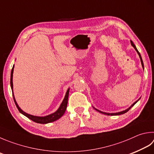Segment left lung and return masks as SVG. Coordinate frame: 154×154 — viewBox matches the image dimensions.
<instances>
[{
    "mask_svg": "<svg viewBox=\"0 0 154 154\" xmlns=\"http://www.w3.org/2000/svg\"><path fill=\"white\" fill-rule=\"evenodd\" d=\"M131 45L133 46V48H134V49L135 50H136V51L137 52V54H138V55H139V56H140V60H141V65H142V67H143V69H144V66H143V60H142V58H141V55H140V52L138 51V50H137V49L136 48V47H135V45H134V43H133V42L132 41H131ZM140 100V99H139ZM139 100H137V101H135V102L133 103L132 105L130 106V107H129L128 109H126V110H125V111H121V112H115V113H107V112H102V111H99V110H98V109H95L94 107V109L96 110V111H97L98 112H100V113H103V114H104V115H123V114H124V113H125V112H127V111H129V109L131 108L132 106H133L135 105V104L137 102V101Z\"/></svg>",
    "mask_w": 154,
    "mask_h": 154,
    "instance_id": "obj_1",
    "label": "left lung"
}]
</instances>
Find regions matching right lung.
Instances as JSON below:
<instances>
[{
  "label": "right lung",
  "instance_id": "1",
  "mask_svg": "<svg viewBox=\"0 0 154 154\" xmlns=\"http://www.w3.org/2000/svg\"><path fill=\"white\" fill-rule=\"evenodd\" d=\"M13 70H14V66L12 68V70H11V89H12V92H13V99L14 101V103L16 104V106L18 109L19 111L22 113L23 115H25L27 117V118L29 119L32 120L34 122L37 123H41V124H46V123H51L54 122V121H56L57 119L62 117L63 115L64 114V112L66 110V108H67V104H68V95H69V88L68 89L67 92H66L65 97L63 98V100L62 101V104H60V106L59 107V109L57 110V111L52 113V114H50L47 116H45V117H37V116H33L29 114H27L25 112H24L23 110L21 109V108L19 106L18 104H17L15 98H14V94H13Z\"/></svg>",
  "mask_w": 154,
  "mask_h": 154
}]
</instances>
